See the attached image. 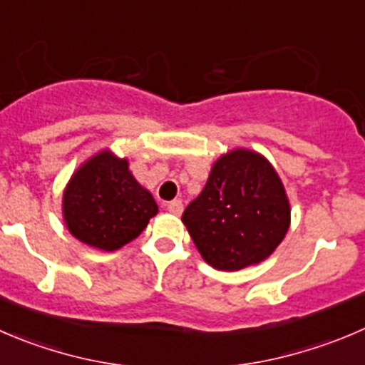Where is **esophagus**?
Instances as JSON below:
<instances>
[{
    "instance_id": "34e87169",
    "label": "esophagus",
    "mask_w": 365,
    "mask_h": 365,
    "mask_svg": "<svg viewBox=\"0 0 365 365\" xmlns=\"http://www.w3.org/2000/svg\"><path fill=\"white\" fill-rule=\"evenodd\" d=\"M166 210L172 215H180L182 213V202L180 200H172V202L166 204Z\"/></svg>"
}]
</instances>
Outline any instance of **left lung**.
Instances as JSON below:
<instances>
[{"label": "left lung", "instance_id": "left-lung-1", "mask_svg": "<svg viewBox=\"0 0 365 365\" xmlns=\"http://www.w3.org/2000/svg\"><path fill=\"white\" fill-rule=\"evenodd\" d=\"M182 222L206 263L232 272L272 255L289 231L290 204L274 166L258 152L235 148L215 161Z\"/></svg>", "mask_w": 365, "mask_h": 365}]
</instances>
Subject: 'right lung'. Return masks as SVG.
<instances>
[{
	"label": "right lung",
	"mask_w": 365,
	"mask_h": 365,
	"mask_svg": "<svg viewBox=\"0 0 365 365\" xmlns=\"http://www.w3.org/2000/svg\"><path fill=\"white\" fill-rule=\"evenodd\" d=\"M62 215L76 240L110 252L140 237L158 215V204L134 179L127 159L102 150L71 175L62 195Z\"/></svg>",
	"instance_id": "1"
}]
</instances>
